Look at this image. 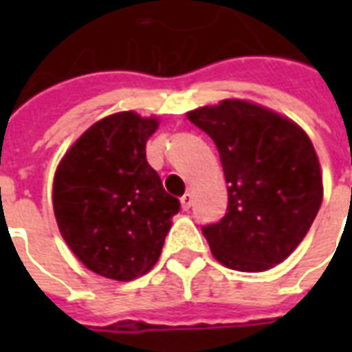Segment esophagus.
Returning <instances> with one entry per match:
<instances>
[{"label": "esophagus", "instance_id": "1", "mask_svg": "<svg viewBox=\"0 0 352 352\" xmlns=\"http://www.w3.org/2000/svg\"><path fill=\"white\" fill-rule=\"evenodd\" d=\"M181 204H182V210H190L193 204V197L192 193H184L181 197Z\"/></svg>", "mask_w": 352, "mask_h": 352}]
</instances>
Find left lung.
Listing matches in <instances>:
<instances>
[{
	"label": "left lung",
	"instance_id": "left-lung-1",
	"mask_svg": "<svg viewBox=\"0 0 352 352\" xmlns=\"http://www.w3.org/2000/svg\"><path fill=\"white\" fill-rule=\"evenodd\" d=\"M186 117L217 146L228 186L225 217L201 226L212 254L234 270L272 268L303 241L322 206L311 138L289 118L243 100Z\"/></svg>",
	"mask_w": 352,
	"mask_h": 352
}]
</instances>
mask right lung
I'll list each match as a JSON object with an SVG mask.
<instances>
[{
    "label": "right lung",
    "mask_w": 352,
    "mask_h": 352,
    "mask_svg": "<svg viewBox=\"0 0 352 352\" xmlns=\"http://www.w3.org/2000/svg\"><path fill=\"white\" fill-rule=\"evenodd\" d=\"M157 118L117 113L73 144L54 175L58 228L93 272L131 281L153 267L181 203L148 164L146 140Z\"/></svg>",
    "instance_id": "obj_1"
}]
</instances>
